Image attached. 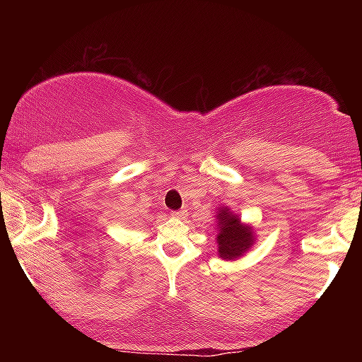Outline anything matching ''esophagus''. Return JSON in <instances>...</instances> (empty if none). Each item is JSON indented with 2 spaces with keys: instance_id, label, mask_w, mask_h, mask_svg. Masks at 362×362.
Listing matches in <instances>:
<instances>
[{
  "instance_id": "esophagus-1",
  "label": "esophagus",
  "mask_w": 362,
  "mask_h": 362,
  "mask_svg": "<svg viewBox=\"0 0 362 362\" xmlns=\"http://www.w3.org/2000/svg\"><path fill=\"white\" fill-rule=\"evenodd\" d=\"M173 216L176 217V219H185V217L187 216V211L186 209H180V211H175L173 212Z\"/></svg>"
}]
</instances>
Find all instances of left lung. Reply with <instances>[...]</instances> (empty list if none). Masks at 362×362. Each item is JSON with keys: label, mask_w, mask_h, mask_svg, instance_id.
I'll use <instances>...</instances> for the list:
<instances>
[{"label": "left lung", "mask_w": 362, "mask_h": 362, "mask_svg": "<svg viewBox=\"0 0 362 362\" xmlns=\"http://www.w3.org/2000/svg\"><path fill=\"white\" fill-rule=\"evenodd\" d=\"M217 252L224 260H235L244 255L254 244V229L250 226L242 224L239 217L232 214L229 207L217 209Z\"/></svg>", "instance_id": "left-lung-1"}]
</instances>
